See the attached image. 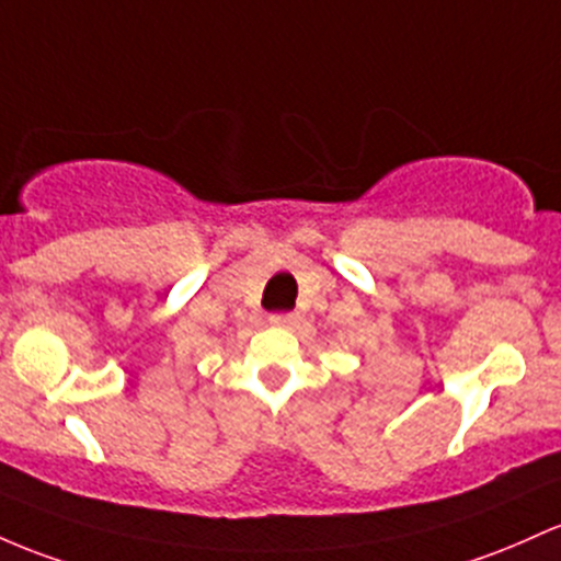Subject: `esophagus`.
<instances>
[{
	"label": "esophagus",
	"mask_w": 561,
	"mask_h": 561,
	"mask_svg": "<svg viewBox=\"0 0 561 561\" xmlns=\"http://www.w3.org/2000/svg\"><path fill=\"white\" fill-rule=\"evenodd\" d=\"M268 322L274 328H293V324H298V313H271Z\"/></svg>",
	"instance_id": "obj_1"
}]
</instances>
